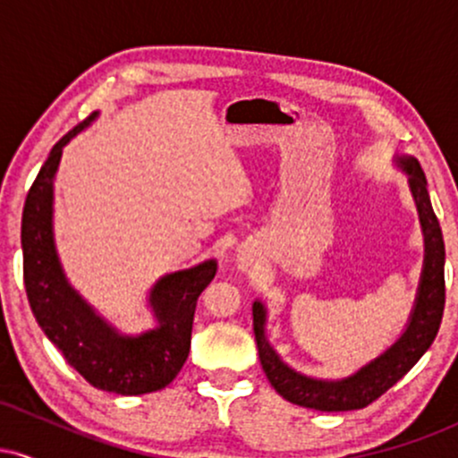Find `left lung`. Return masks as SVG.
Wrapping results in <instances>:
<instances>
[{
  "label": "left lung",
  "mask_w": 458,
  "mask_h": 458,
  "mask_svg": "<svg viewBox=\"0 0 458 458\" xmlns=\"http://www.w3.org/2000/svg\"><path fill=\"white\" fill-rule=\"evenodd\" d=\"M398 163L409 174V185H411V193L415 204H418L424 243H427L422 282H420L418 299H415L409 327L398 338V343H394L375 361L357 370L353 377H346L343 381H317L299 375L286 364H282V360L265 338V308H262L260 301H256L251 314H254V335L256 344H259L262 370H265L273 390L286 401L308 409H317V411L364 409L390 390L394 383L401 381L418 364L420 357L427 353L435 335H437L445 306L444 234H441L439 219L428 198L427 174L420 167V163L411 159H398Z\"/></svg>",
  "instance_id": "left-lung-1"
}]
</instances>
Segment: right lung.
I'll return each instance as SVG.
<instances>
[{"label": "right lung", "mask_w": 458, "mask_h": 458, "mask_svg": "<svg viewBox=\"0 0 458 458\" xmlns=\"http://www.w3.org/2000/svg\"><path fill=\"white\" fill-rule=\"evenodd\" d=\"M92 118L88 115L51 148L25 198L21 219L25 293L40 329L83 379L103 392L140 396L161 390L181 372L191 346L198 297L215 277L217 262L207 260L193 269L161 277L150 295L159 327L140 338L115 334L68 286L51 230L54 176L62 148Z\"/></svg>", "instance_id": "right-lung-1"}]
</instances>
